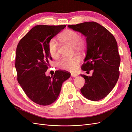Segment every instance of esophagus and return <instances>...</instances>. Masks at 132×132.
Instances as JSON below:
<instances>
[{"instance_id": "obj_1", "label": "esophagus", "mask_w": 132, "mask_h": 132, "mask_svg": "<svg viewBox=\"0 0 132 132\" xmlns=\"http://www.w3.org/2000/svg\"><path fill=\"white\" fill-rule=\"evenodd\" d=\"M77 76H78V75L77 74H75V73L71 74V77H77Z\"/></svg>"}]
</instances>
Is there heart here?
Here are the masks:
<instances>
[{"instance_id": "heart-1", "label": "heart", "mask_w": 132, "mask_h": 132, "mask_svg": "<svg viewBox=\"0 0 132 132\" xmlns=\"http://www.w3.org/2000/svg\"><path fill=\"white\" fill-rule=\"evenodd\" d=\"M59 38L64 43L71 45L73 51L80 52L85 50L86 47L85 39L80 36L78 32L73 30L67 29L60 35ZM48 51L51 56L57 58L59 56L58 43L55 38H52L48 43ZM80 58L78 55L73 57H63L57 63L58 67L62 69L73 71L78 65Z\"/></svg>"}]
</instances>
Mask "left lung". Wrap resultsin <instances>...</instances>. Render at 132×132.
Returning a JSON list of instances; mask_svg holds the SVG:
<instances>
[{"label": "left lung", "instance_id": "obj_1", "mask_svg": "<svg viewBox=\"0 0 132 132\" xmlns=\"http://www.w3.org/2000/svg\"><path fill=\"white\" fill-rule=\"evenodd\" d=\"M68 27L86 38V55L81 68L86 72L93 70V73L91 77L81 74L85 81L81 93L90 100H100L114 88L119 76L121 58L117 41L109 30L96 22Z\"/></svg>", "mask_w": 132, "mask_h": 132}]
</instances>
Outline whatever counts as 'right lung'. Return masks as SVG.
Masks as SVG:
<instances>
[{
  "mask_svg": "<svg viewBox=\"0 0 132 132\" xmlns=\"http://www.w3.org/2000/svg\"><path fill=\"white\" fill-rule=\"evenodd\" d=\"M66 25H39L31 29L19 41L16 48L15 68L18 81L31 100L47 106L54 102L61 92L63 82L70 77L65 71L57 70L47 77L49 61L48 43Z\"/></svg>",
  "mask_w": 132,
  "mask_h": 132,
  "instance_id": "obj_1",
  "label": "right lung"
}]
</instances>
